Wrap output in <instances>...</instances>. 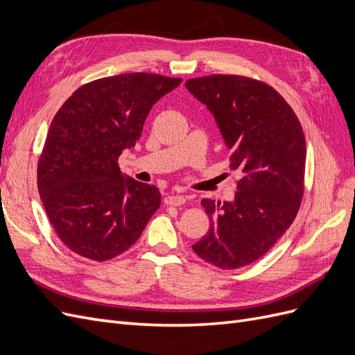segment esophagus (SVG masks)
I'll return each instance as SVG.
<instances>
[{
	"mask_svg": "<svg viewBox=\"0 0 355 355\" xmlns=\"http://www.w3.org/2000/svg\"><path fill=\"white\" fill-rule=\"evenodd\" d=\"M166 204H168V206H182V204H185L187 198L185 196H179V194H170L164 198Z\"/></svg>",
	"mask_w": 355,
	"mask_h": 355,
	"instance_id": "1",
	"label": "esophagus"
}]
</instances>
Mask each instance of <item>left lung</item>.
I'll return each instance as SVG.
<instances>
[{
    "label": "left lung",
    "mask_w": 355,
    "mask_h": 355,
    "mask_svg": "<svg viewBox=\"0 0 355 355\" xmlns=\"http://www.w3.org/2000/svg\"><path fill=\"white\" fill-rule=\"evenodd\" d=\"M213 114L241 179L232 201L201 200L210 219L194 252L220 270L262 257L295 220L304 196L306 144L297 116L270 85L240 75L185 83Z\"/></svg>",
    "instance_id": "left-lung-1"
}]
</instances>
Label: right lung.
Returning a JSON list of instances; mask_svg holds the SVG:
<instances>
[{"label": "right lung", "instance_id": "right-lung-1", "mask_svg": "<svg viewBox=\"0 0 355 355\" xmlns=\"http://www.w3.org/2000/svg\"><path fill=\"white\" fill-rule=\"evenodd\" d=\"M182 83L158 73H121L84 84L50 124L38 163V191L59 239L103 262L132 247L161 204L154 185L124 176V149L164 94Z\"/></svg>", "mask_w": 355, "mask_h": 355}]
</instances>
